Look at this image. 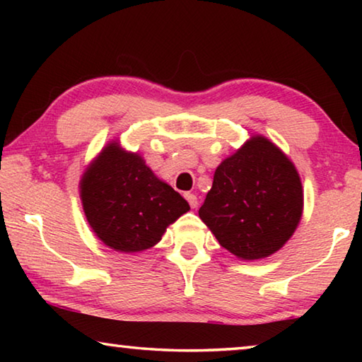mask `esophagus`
<instances>
[{
    "label": "esophagus",
    "instance_id": "obj_1",
    "mask_svg": "<svg viewBox=\"0 0 362 362\" xmlns=\"http://www.w3.org/2000/svg\"><path fill=\"white\" fill-rule=\"evenodd\" d=\"M185 199L188 201V204L192 206L193 209H194L196 206H198V198H196V194H193V193H185Z\"/></svg>",
    "mask_w": 362,
    "mask_h": 362
}]
</instances>
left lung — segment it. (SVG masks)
<instances>
[{
	"mask_svg": "<svg viewBox=\"0 0 362 362\" xmlns=\"http://www.w3.org/2000/svg\"><path fill=\"white\" fill-rule=\"evenodd\" d=\"M302 212L296 166L273 142L254 136L216 169L199 218L238 259L259 260L291 240Z\"/></svg>",
	"mask_w": 362,
	"mask_h": 362,
	"instance_id": "left-lung-1",
	"label": "left lung"
}]
</instances>
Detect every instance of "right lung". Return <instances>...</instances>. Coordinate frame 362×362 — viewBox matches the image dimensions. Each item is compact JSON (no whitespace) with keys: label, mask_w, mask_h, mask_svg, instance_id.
<instances>
[{"label":"right lung","mask_w":362,"mask_h":362,"mask_svg":"<svg viewBox=\"0 0 362 362\" xmlns=\"http://www.w3.org/2000/svg\"><path fill=\"white\" fill-rule=\"evenodd\" d=\"M83 209L95 236L118 252L150 249L189 206L159 180L139 153L110 142L79 182Z\"/></svg>","instance_id":"add662e5"}]
</instances>
